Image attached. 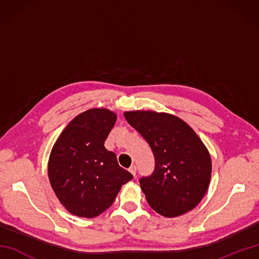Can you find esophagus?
Segmentation results:
<instances>
[{
	"label": "esophagus",
	"mask_w": 259,
	"mask_h": 259,
	"mask_svg": "<svg viewBox=\"0 0 259 259\" xmlns=\"http://www.w3.org/2000/svg\"><path fill=\"white\" fill-rule=\"evenodd\" d=\"M129 171L133 174L134 176H136V172H137V167L135 166V164H133V166H131L130 168H129Z\"/></svg>",
	"instance_id": "obj_1"
}]
</instances>
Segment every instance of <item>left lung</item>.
<instances>
[{
	"label": "left lung",
	"instance_id": "1",
	"mask_svg": "<svg viewBox=\"0 0 259 259\" xmlns=\"http://www.w3.org/2000/svg\"><path fill=\"white\" fill-rule=\"evenodd\" d=\"M124 117L155 157L152 174L139 179L149 206L164 217L194 209L205 196L211 176L210 156L199 137L168 113L130 111Z\"/></svg>",
	"mask_w": 259,
	"mask_h": 259
}]
</instances>
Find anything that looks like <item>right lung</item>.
I'll return each mask as SVG.
<instances>
[{
    "instance_id": "add662e5",
    "label": "right lung",
    "mask_w": 259,
    "mask_h": 259,
    "mask_svg": "<svg viewBox=\"0 0 259 259\" xmlns=\"http://www.w3.org/2000/svg\"><path fill=\"white\" fill-rule=\"evenodd\" d=\"M115 120L107 109L88 110L71 121L53 147L49 179L60 202L75 216H99L134 178L104 147Z\"/></svg>"
}]
</instances>
